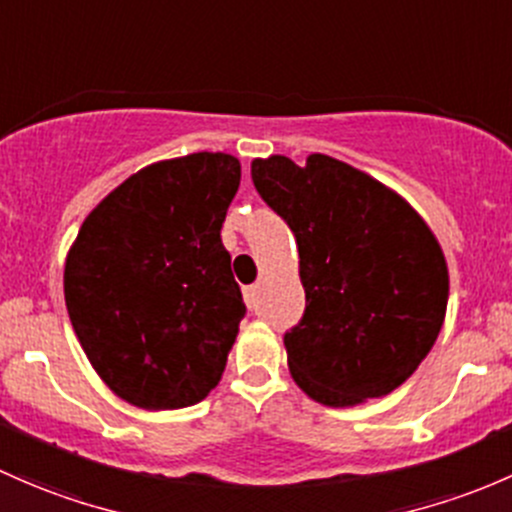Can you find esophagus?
<instances>
[{"label": "esophagus", "mask_w": 512, "mask_h": 512, "mask_svg": "<svg viewBox=\"0 0 512 512\" xmlns=\"http://www.w3.org/2000/svg\"><path fill=\"white\" fill-rule=\"evenodd\" d=\"M244 298H246V305H249V308H254V305H256V286H246L244 288Z\"/></svg>", "instance_id": "1"}]
</instances>
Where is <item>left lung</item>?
<instances>
[{"label": "left lung", "mask_w": 512, "mask_h": 512, "mask_svg": "<svg viewBox=\"0 0 512 512\" xmlns=\"http://www.w3.org/2000/svg\"><path fill=\"white\" fill-rule=\"evenodd\" d=\"M251 179L298 244L305 313L283 337L293 382L325 407L394 392L446 318L449 268L434 231L387 184L320 152L303 167L254 160Z\"/></svg>", "instance_id": "left-lung-1"}]
</instances>
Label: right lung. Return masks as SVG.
Returning a JSON list of instances; mask_svg holds the SVG:
<instances>
[{"instance_id": "obj_1", "label": "right lung", "mask_w": 512, "mask_h": 512, "mask_svg": "<svg viewBox=\"0 0 512 512\" xmlns=\"http://www.w3.org/2000/svg\"><path fill=\"white\" fill-rule=\"evenodd\" d=\"M239 182L226 152L147 165L68 249V318L98 377L133 407H192L224 374L246 313L219 236Z\"/></svg>"}]
</instances>
